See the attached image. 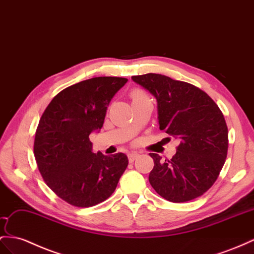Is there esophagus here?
<instances>
[{
  "mask_svg": "<svg viewBox=\"0 0 254 254\" xmlns=\"http://www.w3.org/2000/svg\"><path fill=\"white\" fill-rule=\"evenodd\" d=\"M127 158H128V162H129V163H132V162H134L136 159L138 158V153H136V152L128 153V154H127Z\"/></svg>",
  "mask_w": 254,
  "mask_h": 254,
  "instance_id": "1",
  "label": "esophagus"
}]
</instances>
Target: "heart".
<instances>
[{
    "label": "heart",
    "instance_id": "b5f03b06",
    "mask_svg": "<svg viewBox=\"0 0 254 254\" xmlns=\"http://www.w3.org/2000/svg\"><path fill=\"white\" fill-rule=\"evenodd\" d=\"M129 96L132 99V103H138L141 101H146V100H150L149 96L147 95V93L145 91H142L141 89H133L129 93Z\"/></svg>",
    "mask_w": 254,
    "mask_h": 254
}]
</instances>
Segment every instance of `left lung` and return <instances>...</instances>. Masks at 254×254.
<instances>
[{
    "mask_svg": "<svg viewBox=\"0 0 254 254\" xmlns=\"http://www.w3.org/2000/svg\"><path fill=\"white\" fill-rule=\"evenodd\" d=\"M132 79L157 99L160 129L180 139L171 160L150 153L154 166L149 183L173 203L200 196L216 183L227 155L229 131L222 112L191 83L152 73Z\"/></svg>",
    "mask_w": 254,
    "mask_h": 254,
    "instance_id": "8db88e82",
    "label": "left lung"
}]
</instances>
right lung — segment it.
I'll return each mask as SVG.
<instances>
[{"label": "right lung", "instance_id": "add662e5", "mask_svg": "<svg viewBox=\"0 0 254 254\" xmlns=\"http://www.w3.org/2000/svg\"><path fill=\"white\" fill-rule=\"evenodd\" d=\"M122 77H94L58 93L36 128L34 157L42 177L58 196L75 207H92L116 190L128 164L125 153L92 152L89 135L103 127Z\"/></svg>", "mask_w": 254, "mask_h": 254}]
</instances>
